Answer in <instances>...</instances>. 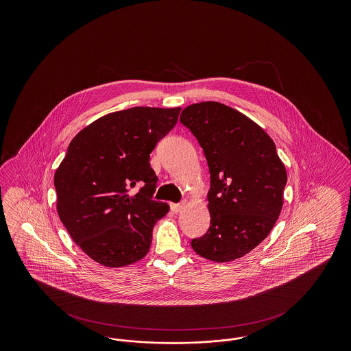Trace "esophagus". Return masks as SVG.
<instances>
[{"instance_id":"esophagus-1","label":"esophagus","mask_w":351,"mask_h":351,"mask_svg":"<svg viewBox=\"0 0 351 351\" xmlns=\"http://www.w3.org/2000/svg\"><path fill=\"white\" fill-rule=\"evenodd\" d=\"M183 202H179V204H175V202H172L171 205H169V208H171V210L173 212V213H178V212H180V209L183 208Z\"/></svg>"}]
</instances>
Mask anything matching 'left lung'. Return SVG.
<instances>
[{
  "label": "left lung",
  "mask_w": 351,
  "mask_h": 351,
  "mask_svg": "<svg viewBox=\"0 0 351 351\" xmlns=\"http://www.w3.org/2000/svg\"><path fill=\"white\" fill-rule=\"evenodd\" d=\"M180 122L199 141L210 173V226L191 246L213 262L238 259L267 237L279 217L285 167L267 133L230 106L193 104Z\"/></svg>",
  "instance_id": "1"
}]
</instances>
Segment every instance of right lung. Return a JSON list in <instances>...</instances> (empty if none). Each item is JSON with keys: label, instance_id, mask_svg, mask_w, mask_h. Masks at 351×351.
I'll return each instance as SVG.
<instances>
[{"label": "right lung", "instance_id": "obj_1", "mask_svg": "<svg viewBox=\"0 0 351 351\" xmlns=\"http://www.w3.org/2000/svg\"><path fill=\"white\" fill-rule=\"evenodd\" d=\"M180 110H119L71 141L53 176L58 215L76 245L102 266L123 267L150 250L154 225L169 209L152 200L158 178L150 154L173 129Z\"/></svg>", "mask_w": 351, "mask_h": 351}]
</instances>
